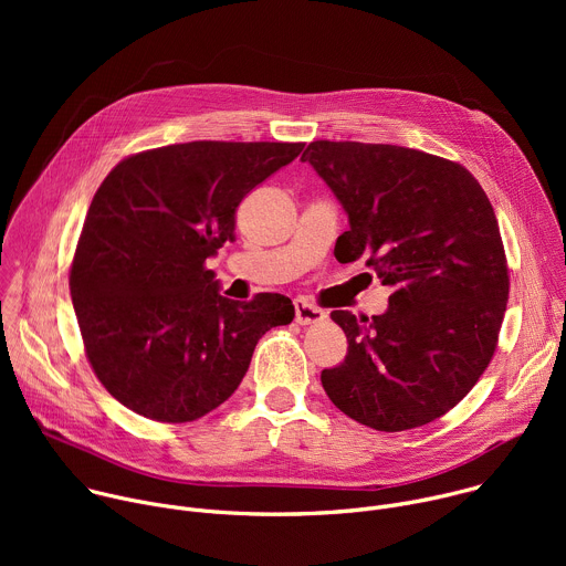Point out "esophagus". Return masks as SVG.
Masks as SVG:
<instances>
[{"label":"esophagus","mask_w":566,"mask_h":566,"mask_svg":"<svg viewBox=\"0 0 566 566\" xmlns=\"http://www.w3.org/2000/svg\"><path fill=\"white\" fill-rule=\"evenodd\" d=\"M293 306H295V322H297V325H317V322L325 319V311H322L315 304H311L308 300L297 297L293 302Z\"/></svg>","instance_id":"esophagus-1"}]
</instances>
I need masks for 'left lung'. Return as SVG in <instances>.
I'll return each mask as SVG.
<instances>
[{"mask_svg":"<svg viewBox=\"0 0 566 566\" xmlns=\"http://www.w3.org/2000/svg\"><path fill=\"white\" fill-rule=\"evenodd\" d=\"M302 160L349 217L336 260L367 258L391 286L382 315L332 313L349 347L322 387L367 428H421L457 406L497 347L509 266L493 206L463 166L410 147L313 140Z\"/></svg>","mask_w":566,"mask_h":566,"instance_id":"obj_1","label":"left lung"}]
</instances>
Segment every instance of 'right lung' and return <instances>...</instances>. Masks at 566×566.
<instances>
[{"instance_id":"obj_1","label":"right lung","mask_w":566,"mask_h":566,"mask_svg":"<svg viewBox=\"0 0 566 566\" xmlns=\"http://www.w3.org/2000/svg\"><path fill=\"white\" fill-rule=\"evenodd\" d=\"M304 143L192 140L134 154L90 206L69 289L87 358L132 412L164 423L206 417L249 371L258 340L289 325L280 293L234 302L203 264L234 210Z\"/></svg>"}]
</instances>
